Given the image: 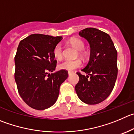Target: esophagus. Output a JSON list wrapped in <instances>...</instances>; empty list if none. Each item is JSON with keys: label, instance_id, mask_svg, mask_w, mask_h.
Returning <instances> with one entry per match:
<instances>
[{"label": "esophagus", "instance_id": "34e87169", "mask_svg": "<svg viewBox=\"0 0 134 134\" xmlns=\"http://www.w3.org/2000/svg\"><path fill=\"white\" fill-rule=\"evenodd\" d=\"M72 74H73V72H68V76H70Z\"/></svg>", "mask_w": 134, "mask_h": 134}]
</instances>
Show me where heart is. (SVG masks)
I'll return each instance as SVG.
<instances>
[{
    "mask_svg": "<svg viewBox=\"0 0 134 134\" xmlns=\"http://www.w3.org/2000/svg\"><path fill=\"white\" fill-rule=\"evenodd\" d=\"M70 43L71 45L75 48L76 50L79 51L80 53L79 54L80 56H83V53H81V51L83 50L85 44L81 40L79 39H72L70 41ZM53 55L56 59L61 60L63 57V49L62 46L60 43H58L54 47L53 49ZM81 66V62L80 60H66L63 61L62 63L58 65V68L60 70H64L67 71H72L76 68H80Z\"/></svg>",
    "mask_w": 134,
    "mask_h": 134,
    "instance_id": "obj_1",
    "label": "heart"
}]
</instances>
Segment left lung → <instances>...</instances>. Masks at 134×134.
<instances>
[{
    "mask_svg": "<svg viewBox=\"0 0 134 134\" xmlns=\"http://www.w3.org/2000/svg\"><path fill=\"white\" fill-rule=\"evenodd\" d=\"M79 35L89 42L90 61L80 72L75 90L79 99L88 104L101 103L113 91L118 74L117 51L109 34L96 28H85Z\"/></svg>",
    "mask_w": 134,
    "mask_h": 134,
    "instance_id": "8db88e82",
    "label": "left lung"
}]
</instances>
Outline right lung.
Instances as JSON below:
<instances>
[{"instance_id": "1", "label": "right lung", "mask_w": 134, "mask_h": 134, "mask_svg": "<svg viewBox=\"0 0 134 134\" xmlns=\"http://www.w3.org/2000/svg\"><path fill=\"white\" fill-rule=\"evenodd\" d=\"M62 39V37L32 34L19 43L14 58L15 81L20 97L33 109L44 110L53 106L60 86L68 77L64 70L48 73L55 70L57 60L53 51Z\"/></svg>"}]
</instances>
